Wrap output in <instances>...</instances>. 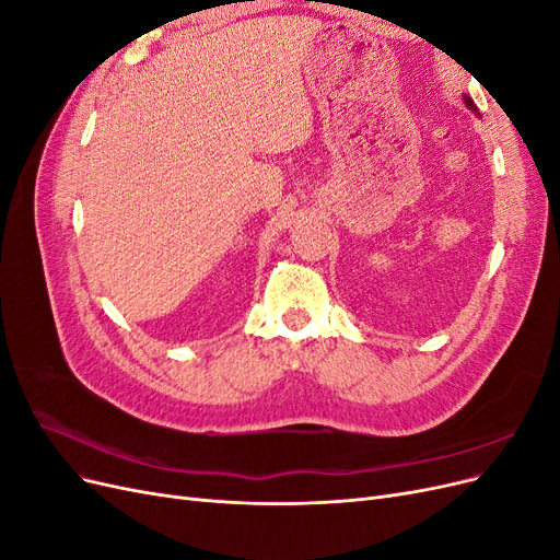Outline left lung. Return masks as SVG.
I'll return each mask as SVG.
<instances>
[{"instance_id":"8db88e82","label":"left lung","mask_w":560,"mask_h":560,"mask_svg":"<svg viewBox=\"0 0 560 560\" xmlns=\"http://www.w3.org/2000/svg\"><path fill=\"white\" fill-rule=\"evenodd\" d=\"M465 105H467L471 112H477V105H474V103H471V97H467V95H465Z\"/></svg>"}]
</instances>
